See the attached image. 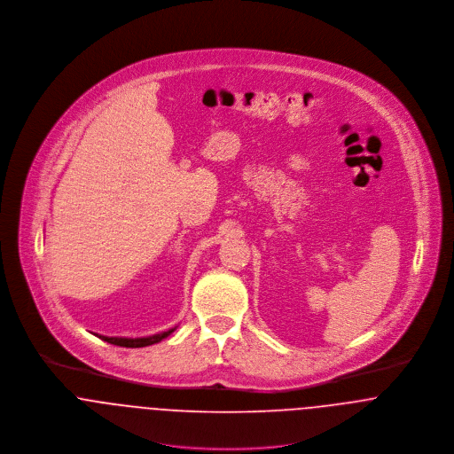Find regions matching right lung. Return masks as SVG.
Instances as JSON below:
<instances>
[{"mask_svg": "<svg viewBox=\"0 0 454 454\" xmlns=\"http://www.w3.org/2000/svg\"><path fill=\"white\" fill-rule=\"evenodd\" d=\"M176 329V327H174ZM174 329L170 331H165V333H160V334H154V336H148V338H107V336H99L104 341L111 343V345H116V347H125V348H141V347H150L154 345L158 341H161L163 338H167L170 333H174Z\"/></svg>", "mask_w": 454, "mask_h": 454, "instance_id": "right-lung-1", "label": "right lung"}]
</instances>
